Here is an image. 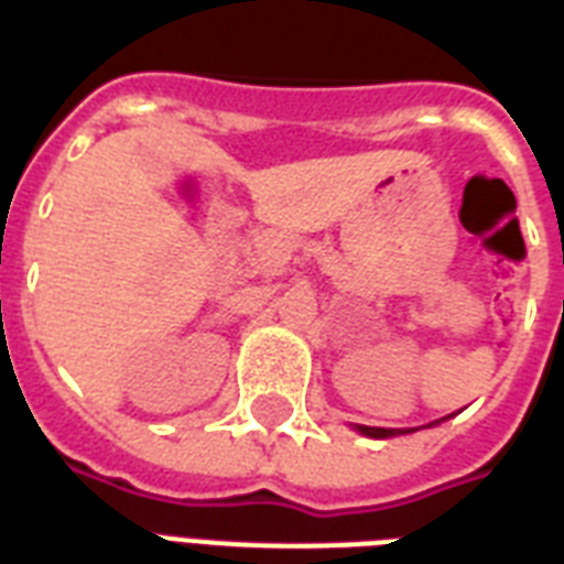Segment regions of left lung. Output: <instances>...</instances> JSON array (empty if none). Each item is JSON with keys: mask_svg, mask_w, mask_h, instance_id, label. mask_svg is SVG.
I'll return each instance as SVG.
<instances>
[{"mask_svg": "<svg viewBox=\"0 0 564 564\" xmlns=\"http://www.w3.org/2000/svg\"><path fill=\"white\" fill-rule=\"evenodd\" d=\"M430 427V424H427ZM357 430H360L362 436H371V438H389V436H401V433H412V430H389V427H362V424H357Z\"/></svg>", "mask_w": 564, "mask_h": 564, "instance_id": "8db88e82", "label": "left lung"}]
</instances>
